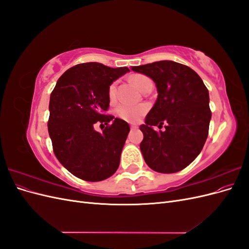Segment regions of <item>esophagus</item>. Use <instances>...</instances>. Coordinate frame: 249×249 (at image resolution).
<instances>
[{"mask_svg":"<svg viewBox=\"0 0 249 249\" xmlns=\"http://www.w3.org/2000/svg\"><path fill=\"white\" fill-rule=\"evenodd\" d=\"M137 129H138L137 124H131V130H137Z\"/></svg>","mask_w":249,"mask_h":249,"instance_id":"34e87169","label":"esophagus"}]
</instances>
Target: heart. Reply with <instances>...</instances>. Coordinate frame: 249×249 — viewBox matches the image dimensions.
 Returning <instances> with one entry per match:
<instances>
[{
  "label": "heart",
  "instance_id": "b5f03b06",
  "mask_svg": "<svg viewBox=\"0 0 249 249\" xmlns=\"http://www.w3.org/2000/svg\"><path fill=\"white\" fill-rule=\"evenodd\" d=\"M131 82L141 91H143L147 86L153 85V82L148 77L144 74H134L131 77ZM116 83L113 82L108 88V95L111 101L116 99ZM148 111V105L140 104V105H127L120 104L115 108V114L120 119L125 120L127 123H137L142 115H144Z\"/></svg>",
  "mask_w": 249,
  "mask_h": 249
}]
</instances>
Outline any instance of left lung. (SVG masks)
I'll list each match as a JSON object with an SVG mask.
<instances>
[{"mask_svg": "<svg viewBox=\"0 0 249 249\" xmlns=\"http://www.w3.org/2000/svg\"><path fill=\"white\" fill-rule=\"evenodd\" d=\"M132 71L153 79L158 99L140 125L144 161L153 170L175 173L196 158L208 138L212 112L209 91L189 66L169 60L133 66ZM164 131H155L154 126Z\"/></svg>", "mask_w": 249, "mask_h": 249, "instance_id": "1", "label": "left lung"}]
</instances>
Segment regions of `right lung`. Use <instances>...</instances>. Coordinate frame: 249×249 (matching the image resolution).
<instances>
[{
  "label": "right lung",
  "mask_w": 249,
  "mask_h": 249,
  "mask_svg": "<svg viewBox=\"0 0 249 249\" xmlns=\"http://www.w3.org/2000/svg\"><path fill=\"white\" fill-rule=\"evenodd\" d=\"M127 71L87 62L58 79L50 97L48 129L56 158L74 177L100 182L117 170L130 125L106 113L108 88ZM96 122L107 124L102 134L94 130Z\"/></svg>",
  "instance_id": "obj_1"
}]
</instances>
